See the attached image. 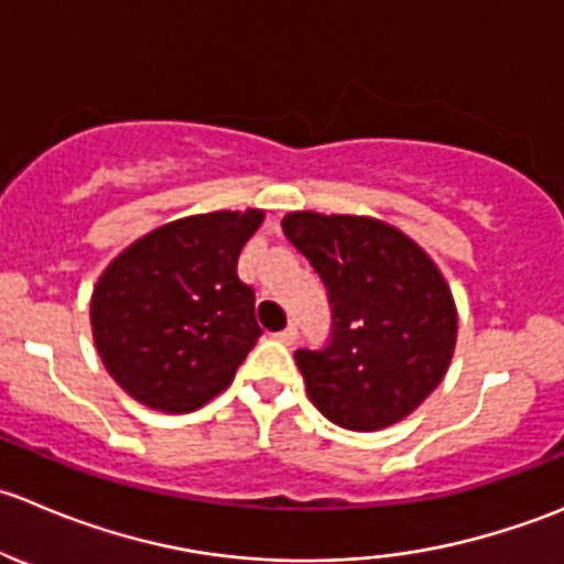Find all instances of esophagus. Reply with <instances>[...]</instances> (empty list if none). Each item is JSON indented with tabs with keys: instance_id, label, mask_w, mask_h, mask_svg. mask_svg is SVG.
I'll return each instance as SVG.
<instances>
[{
	"instance_id": "34e87169",
	"label": "esophagus",
	"mask_w": 564,
	"mask_h": 564,
	"mask_svg": "<svg viewBox=\"0 0 564 564\" xmlns=\"http://www.w3.org/2000/svg\"><path fill=\"white\" fill-rule=\"evenodd\" d=\"M276 339H280L282 345H293V343H295V326H288V328H282V332L276 334Z\"/></svg>"
}]
</instances>
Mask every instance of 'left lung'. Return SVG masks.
<instances>
[{
	"label": "left lung",
	"mask_w": 564,
	"mask_h": 564,
	"mask_svg": "<svg viewBox=\"0 0 564 564\" xmlns=\"http://www.w3.org/2000/svg\"><path fill=\"white\" fill-rule=\"evenodd\" d=\"M282 230L332 301V343L295 354L315 409L359 433L414 414L458 343V306L431 254L372 216L290 210Z\"/></svg>",
	"instance_id": "8db88e82"
}]
</instances>
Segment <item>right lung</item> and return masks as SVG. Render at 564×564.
<instances>
[{
	"label": "right lung",
	"instance_id": "right-lung-1",
	"mask_svg": "<svg viewBox=\"0 0 564 564\" xmlns=\"http://www.w3.org/2000/svg\"><path fill=\"white\" fill-rule=\"evenodd\" d=\"M263 219V210L247 208L166 221L98 276L95 348L137 403L188 414L230 387L263 334L254 290L238 280V254Z\"/></svg>",
	"mask_w": 564,
	"mask_h": 564
}]
</instances>
